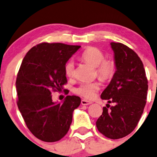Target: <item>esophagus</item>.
I'll use <instances>...</instances> for the list:
<instances>
[{
	"instance_id": "obj_1",
	"label": "esophagus",
	"mask_w": 157,
	"mask_h": 157,
	"mask_svg": "<svg viewBox=\"0 0 157 157\" xmlns=\"http://www.w3.org/2000/svg\"><path fill=\"white\" fill-rule=\"evenodd\" d=\"M91 103H92L91 102L86 100V99H82L81 100V104L83 105H90Z\"/></svg>"
}]
</instances>
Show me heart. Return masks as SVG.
Listing matches in <instances>:
<instances>
[{"label": "heart", "mask_w": 157, "mask_h": 157, "mask_svg": "<svg viewBox=\"0 0 157 157\" xmlns=\"http://www.w3.org/2000/svg\"><path fill=\"white\" fill-rule=\"evenodd\" d=\"M83 61L90 63L96 67L98 77L103 81H107L112 78L115 73V63L112 59H105V55L99 48L90 47L84 51L81 55ZM64 74L66 77L71 78L75 74L74 62L69 60L64 64ZM100 88L99 82H84L81 83L75 89V93L85 99L91 100L96 96Z\"/></svg>", "instance_id": "heart-1"}]
</instances>
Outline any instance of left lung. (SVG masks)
Returning <instances> with one entry per match:
<instances>
[{"instance_id":"1","label":"left lung","mask_w":157,"mask_h":157,"mask_svg":"<svg viewBox=\"0 0 157 157\" xmlns=\"http://www.w3.org/2000/svg\"><path fill=\"white\" fill-rule=\"evenodd\" d=\"M116 71L101 99L114 103L103 107L96 121L98 131L110 139H119L134 131L146 105L148 82L138 55L124 44L111 42Z\"/></svg>"}]
</instances>
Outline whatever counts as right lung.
I'll use <instances>...</instances> for the list:
<instances>
[{
	"label": "right lung",
	"instance_id": "1",
	"mask_svg": "<svg viewBox=\"0 0 157 157\" xmlns=\"http://www.w3.org/2000/svg\"><path fill=\"white\" fill-rule=\"evenodd\" d=\"M80 48L44 42L30 49L22 61L16 81L17 105L27 128L39 140L55 142L64 137L73 112L80 105L79 96H66L62 103L52 99V92L61 91L67 83L64 64Z\"/></svg>",
	"mask_w": 157,
	"mask_h": 157
}]
</instances>
